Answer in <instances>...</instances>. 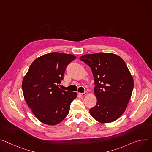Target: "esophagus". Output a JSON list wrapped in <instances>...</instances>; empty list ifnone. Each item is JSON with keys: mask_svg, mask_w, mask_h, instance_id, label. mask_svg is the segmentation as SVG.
I'll use <instances>...</instances> for the list:
<instances>
[{"mask_svg": "<svg viewBox=\"0 0 152 152\" xmlns=\"http://www.w3.org/2000/svg\"><path fill=\"white\" fill-rule=\"evenodd\" d=\"M79 94L82 96V97H84V96H85L86 94H87V92H85L84 93H79Z\"/></svg>", "mask_w": 152, "mask_h": 152, "instance_id": "34e87169", "label": "esophagus"}]
</instances>
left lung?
Returning <instances> with one entry per match:
<instances>
[{"label": "left lung", "mask_w": 152, "mask_h": 152, "mask_svg": "<svg viewBox=\"0 0 152 152\" xmlns=\"http://www.w3.org/2000/svg\"><path fill=\"white\" fill-rule=\"evenodd\" d=\"M80 60L91 69L94 77L96 105L90 110L100 123L112 122L125 112L130 99L134 82L124 60L113 53L84 54Z\"/></svg>", "instance_id": "1"}]
</instances>
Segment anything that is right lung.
<instances>
[{
	"instance_id": "add662e5",
	"label": "right lung",
	"mask_w": 152,
	"mask_h": 152,
	"mask_svg": "<svg viewBox=\"0 0 152 152\" xmlns=\"http://www.w3.org/2000/svg\"><path fill=\"white\" fill-rule=\"evenodd\" d=\"M75 59L73 54L58 52L42 55L33 62L24 76L22 88L25 100L41 122L56 125L68 114L77 93L61 90L59 84L67 65Z\"/></svg>"
}]
</instances>
